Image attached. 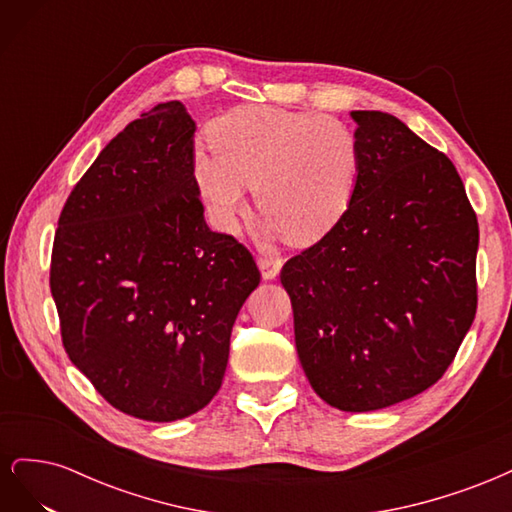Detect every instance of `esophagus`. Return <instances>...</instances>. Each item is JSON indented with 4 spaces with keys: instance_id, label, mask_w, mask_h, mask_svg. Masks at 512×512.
Masks as SVG:
<instances>
[{
    "instance_id": "34e87169",
    "label": "esophagus",
    "mask_w": 512,
    "mask_h": 512,
    "mask_svg": "<svg viewBox=\"0 0 512 512\" xmlns=\"http://www.w3.org/2000/svg\"><path fill=\"white\" fill-rule=\"evenodd\" d=\"M284 265L282 258H273V256H260L258 258V267L262 273V280H275L277 273H280Z\"/></svg>"
}]
</instances>
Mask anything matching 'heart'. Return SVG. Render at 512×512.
I'll return each mask as SVG.
<instances>
[{"label": "heart", "mask_w": 512, "mask_h": 512, "mask_svg": "<svg viewBox=\"0 0 512 512\" xmlns=\"http://www.w3.org/2000/svg\"><path fill=\"white\" fill-rule=\"evenodd\" d=\"M213 151L198 147L190 173L211 220L237 232L252 185L260 232L312 245L344 218L361 151L344 121L275 106H237L209 123Z\"/></svg>", "instance_id": "obj_1"}]
</instances>
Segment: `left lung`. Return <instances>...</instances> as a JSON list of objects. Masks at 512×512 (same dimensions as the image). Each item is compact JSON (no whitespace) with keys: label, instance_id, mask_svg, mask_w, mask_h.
I'll use <instances>...</instances> for the list:
<instances>
[{"label":"left lung","instance_id":"left-lung-1","mask_svg":"<svg viewBox=\"0 0 512 512\" xmlns=\"http://www.w3.org/2000/svg\"><path fill=\"white\" fill-rule=\"evenodd\" d=\"M361 164L337 226L282 269L312 389L371 412L436 384L476 316L478 222L455 164L404 121L352 111Z\"/></svg>","mask_w":512,"mask_h":512}]
</instances>
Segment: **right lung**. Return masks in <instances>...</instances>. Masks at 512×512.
I'll list each match as a JSON object with an SVG mask.
<instances>
[{"label":"right lung","mask_w":512,"mask_h":512,"mask_svg":"<svg viewBox=\"0 0 512 512\" xmlns=\"http://www.w3.org/2000/svg\"><path fill=\"white\" fill-rule=\"evenodd\" d=\"M194 130L177 100L128 123L74 185L51 256L70 361L113 408L153 423L220 391L232 324L260 284L252 254L205 222Z\"/></svg>","instance_id":"add662e5"}]
</instances>
